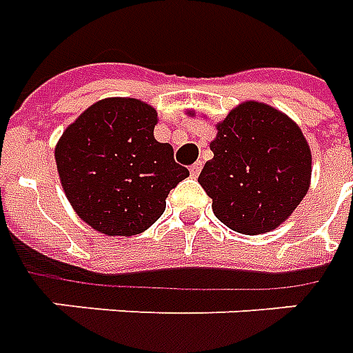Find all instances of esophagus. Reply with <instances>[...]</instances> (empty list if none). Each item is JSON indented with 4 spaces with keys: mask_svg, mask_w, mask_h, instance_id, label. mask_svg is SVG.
I'll return each instance as SVG.
<instances>
[{
    "mask_svg": "<svg viewBox=\"0 0 353 353\" xmlns=\"http://www.w3.org/2000/svg\"><path fill=\"white\" fill-rule=\"evenodd\" d=\"M201 167H203V163L201 161H196L194 165H190V174L196 179V176H199V172H201Z\"/></svg>",
    "mask_w": 353,
    "mask_h": 353,
    "instance_id": "1",
    "label": "esophagus"
}]
</instances>
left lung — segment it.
Returning a JSON list of instances; mask_svg holds the SVG:
<instances>
[{
	"label": "left lung",
	"mask_w": 353,
	"mask_h": 353,
	"mask_svg": "<svg viewBox=\"0 0 353 353\" xmlns=\"http://www.w3.org/2000/svg\"><path fill=\"white\" fill-rule=\"evenodd\" d=\"M212 159L197 182L216 219L247 236L276 230L299 207L312 179V152L283 112L247 101L216 125Z\"/></svg>",
	"instance_id": "1"
}]
</instances>
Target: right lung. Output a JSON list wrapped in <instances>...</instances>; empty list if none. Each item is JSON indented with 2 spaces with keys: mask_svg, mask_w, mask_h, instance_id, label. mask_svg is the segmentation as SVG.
Masks as SVG:
<instances>
[{
  "mask_svg": "<svg viewBox=\"0 0 353 353\" xmlns=\"http://www.w3.org/2000/svg\"><path fill=\"white\" fill-rule=\"evenodd\" d=\"M157 112L139 99H104L66 127L54 148L62 188L77 216L106 236H137L163 214L190 176L172 146L154 139Z\"/></svg>",
  "mask_w": 353,
  "mask_h": 353,
  "instance_id": "obj_1",
  "label": "right lung"
}]
</instances>
